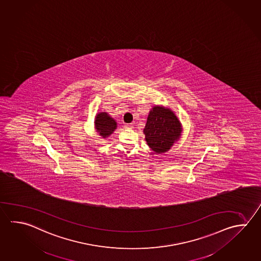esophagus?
<instances>
[{
	"instance_id": "esophagus-1",
	"label": "esophagus",
	"mask_w": 261,
	"mask_h": 261,
	"mask_svg": "<svg viewBox=\"0 0 261 261\" xmlns=\"http://www.w3.org/2000/svg\"><path fill=\"white\" fill-rule=\"evenodd\" d=\"M124 127L132 128V127H133V125H132V124H131V123H125V124H124Z\"/></svg>"
}]
</instances>
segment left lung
I'll return each instance as SVG.
<instances>
[{
    "mask_svg": "<svg viewBox=\"0 0 261 261\" xmlns=\"http://www.w3.org/2000/svg\"><path fill=\"white\" fill-rule=\"evenodd\" d=\"M181 123L169 109L156 106L148 114L144 129L149 148L157 153L166 152L181 135Z\"/></svg>",
    "mask_w": 261,
    "mask_h": 261,
    "instance_id": "1",
    "label": "left lung"
}]
</instances>
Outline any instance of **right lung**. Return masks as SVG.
<instances>
[{"instance_id":"right-lung-1","label":"right lung","mask_w":261,"mask_h":261,"mask_svg":"<svg viewBox=\"0 0 261 261\" xmlns=\"http://www.w3.org/2000/svg\"><path fill=\"white\" fill-rule=\"evenodd\" d=\"M95 126L97 132L105 138L114 131L116 128V122L106 113H98L95 121Z\"/></svg>"}]
</instances>
